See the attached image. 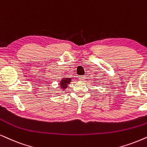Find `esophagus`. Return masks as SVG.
Masks as SVG:
<instances>
[{
	"label": "esophagus",
	"instance_id": "obj_1",
	"mask_svg": "<svg viewBox=\"0 0 147 147\" xmlns=\"http://www.w3.org/2000/svg\"><path fill=\"white\" fill-rule=\"evenodd\" d=\"M79 79L81 81H83L85 79V76H80V77H79Z\"/></svg>",
	"mask_w": 147,
	"mask_h": 147
}]
</instances>
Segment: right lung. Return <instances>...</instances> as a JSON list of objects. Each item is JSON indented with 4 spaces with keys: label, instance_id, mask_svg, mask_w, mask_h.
I'll return each mask as SVG.
<instances>
[{
    "label": "right lung",
    "instance_id": "right-lung-1",
    "mask_svg": "<svg viewBox=\"0 0 147 147\" xmlns=\"http://www.w3.org/2000/svg\"><path fill=\"white\" fill-rule=\"evenodd\" d=\"M70 80H71L70 78H64V79H62V80H61L60 85L61 86L62 89H64L65 88L67 87V85L70 83V82L71 81Z\"/></svg>",
    "mask_w": 147,
    "mask_h": 147
}]
</instances>
